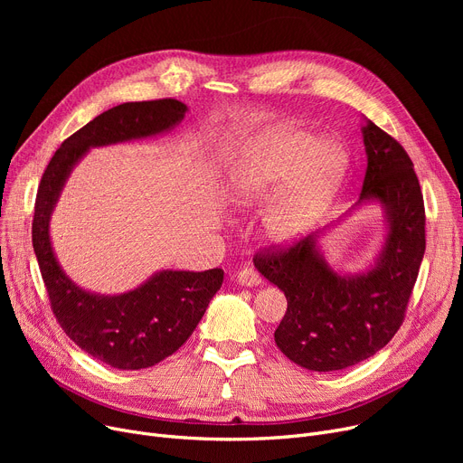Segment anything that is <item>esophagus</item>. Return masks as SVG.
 <instances>
[{"instance_id": "esophagus-1", "label": "esophagus", "mask_w": 463, "mask_h": 463, "mask_svg": "<svg viewBox=\"0 0 463 463\" xmlns=\"http://www.w3.org/2000/svg\"><path fill=\"white\" fill-rule=\"evenodd\" d=\"M236 279L240 285H244V287H255L260 283V276L253 269H241L236 274Z\"/></svg>"}]
</instances>
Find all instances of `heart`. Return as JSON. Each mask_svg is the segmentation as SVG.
<instances>
[{"mask_svg": "<svg viewBox=\"0 0 463 463\" xmlns=\"http://www.w3.org/2000/svg\"><path fill=\"white\" fill-rule=\"evenodd\" d=\"M345 156L332 142L315 144L304 131L276 129L255 140L240 156L229 176L234 204H251L278 184L287 182L266 215V231L276 240H290L326 213L344 178Z\"/></svg>", "mask_w": 463, "mask_h": 463, "instance_id": "1", "label": "heart"}]
</instances>
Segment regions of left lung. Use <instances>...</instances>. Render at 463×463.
<instances>
[{
	"mask_svg": "<svg viewBox=\"0 0 463 463\" xmlns=\"http://www.w3.org/2000/svg\"><path fill=\"white\" fill-rule=\"evenodd\" d=\"M368 168L360 201L377 199L388 217L384 250L373 270L335 274L315 250V234L259 250V272L287 297L274 339L279 351L313 372H335L381 351L405 319L426 250L419 178L403 146L372 119L362 128Z\"/></svg>",
	"mask_w": 463,
	"mask_h": 463,
	"instance_id": "1",
	"label": "left lung"
}]
</instances>
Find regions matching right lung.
<instances>
[{
  "instance_id": "add662e5",
  "label": "right lung",
  "mask_w": 463,
  "mask_h": 463,
  "mask_svg": "<svg viewBox=\"0 0 463 463\" xmlns=\"http://www.w3.org/2000/svg\"><path fill=\"white\" fill-rule=\"evenodd\" d=\"M185 110L176 99H154L124 103L99 114L61 142L37 189L32 241L54 317L82 351L118 370L150 368L176 353L222 287L223 270H165L126 295H90L58 266L48 222L71 168L90 146L163 133L175 128Z\"/></svg>"
}]
</instances>
